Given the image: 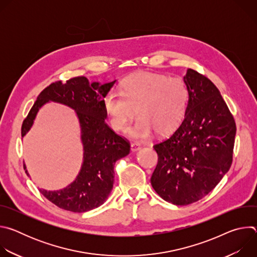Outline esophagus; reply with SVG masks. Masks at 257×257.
I'll use <instances>...</instances> for the list:
<instances>
[{"mask_svg":"<svg viewBox=\"0 0 257 257\" xmlns=\"http://www.w3.org/2000/svg\"><path fill=\"white\" fill-rule=\"evenodd\" d=\"M140 149H141V146H140L139 143H137V142L131 143V151H132V152H137V151H139Z\"/></svg>","mask_w":257,"mask_h":257,"instance_id":"obj_1","label":"esophagus"}]
</instances>
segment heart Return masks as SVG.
<instances>
[{
    "label": "heart",
    "mask_w": 257,
    "mask_h": 257,
    "mask_svg": "<svg viewBox=\"0 0 257 257\" xmlns=\"http://www.w3.org/2000/svg\"><path fill=\"white\" fill-rule=\"evenodd\" d=\"M188 88L179 77H167L155 73H139L128 77L121 92L109 91L103 100L109 123L116 131L127 130L136 114L129 135L144 139L154 131L168 134L174 131L185 115Z\"/></svg>",
    "instance_id": "1"
}]
</instances>
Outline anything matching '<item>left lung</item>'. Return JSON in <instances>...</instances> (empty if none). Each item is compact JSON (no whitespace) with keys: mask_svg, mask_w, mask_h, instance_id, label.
Wrapping results in <instances>:
<instances>
[{"mask_svg":"<svg viewBox=\"0 0 257 257\" xmlns=\"http://www.w3.org/2000/svg\"><path fill=\"white\" fill-rule=\"evenodd\" d=\"M188 104L180 127L154 145L159 160L152 186L166 201L187 205L208 194L230 170L236 135L233 115L216 86L188 69Z\"/></svg>","mask_w":257,"mask_h":257,"instance_id":"1","label":"left lung"}]
</instances>
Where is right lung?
<instances>
[{
	"label": "right lung",
	"mask_w": 257,
	"mask_h": 257,
	"mask_svg": "<svg viewBox=\"0 0 257 257\" xmlns=\"http://www.w3.org/2000/svg\"><path fill=\"white\" fill-rule=\"evenodd\" d=\"M114 84L115 81L102 85L98 82L89 83L84 76L71 78L65 83L56 81L39 94L22 123L21 136L24 137L39 109L49 101L66 104L76 112L84 152L81 170L76 179L64 189H40L48 200L62 209L85 212L101 205L113 189L115 163L130 153L129 141L105 123L103 100Z\"/></svg>",
	"instance_id": "add662e5"
}]
</instances>
